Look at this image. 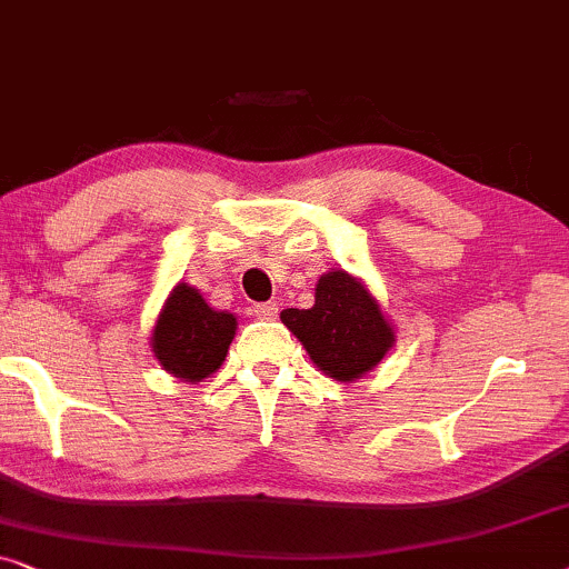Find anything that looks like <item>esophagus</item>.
<instances>
[{
	"label": "esophagus",
	"instance_id": "esophagus-1",
	"mask_svg": "<svg viewBox=\"0 0 569 569\" xmlns=\"http://www.w3.org/2000/svg\"><path fill=\"white\" fill-rule=\"evenodd\" d=\"M277 302H259V306L253 308L256 318H261V321H271V318H277Z\"/></svg>",
	"mask_w": 569,
	"mask_h": 569
}]
</instances>
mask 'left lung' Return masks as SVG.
<instances>
[{"label":"left lung","instance_id":"1","mask_svg":"<svg viewBox=\"0 0 569 569\" xmlns=\"http://www.w3.org/2000/svg\"><path fill=\"white\" fill-rule=\"evenodd\" d=\"M279 318L316 368L339 383L368 376L396 345V331L376 295L345 269L318 277L313 308H287Z\"/></svg>","mask_w":569,"mask_h":569}]
</instances>
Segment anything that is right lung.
Listing matches in <instances>:
<instances>
[{"instance_id": "obj_1", "label": "right lung", "mask_w": 569, "mask_h": 569, "mask_svg": "<svg viewBox=\"0 0 569 569\" xmlns=\"http://www.w3.org/2000/svg\"><path fill=\"white\" fill-rule=\"evenodd\" d=\"M236 329V316L214 310L197 287L178 282L162 302L150 347L162 370L183 383H199L220 370Z\"/></svg>"}]
</instances>
